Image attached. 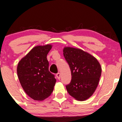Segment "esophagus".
<instances>
[{
    "label": "esophagus",
    "instance_id": "34e87169",
    "mask_svg": "<svg viewBox=\"0 0 122 122\" xmlns=\"http://www.w3.org/2000/svg\"><path fill=\"white\" fill-rule=\"evenodd\" d=\"M56 77H57V78H58V79L59 80L60 78V76H61V75H60V74L59 73H57L56 74Z\"/></svg>",
    "mask_w": 122,
    "mask_h": 122
}]
</instances>
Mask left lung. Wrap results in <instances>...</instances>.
Listing matches in <instances>:
<instances>
[{
	"label": "left lung",
	"mask_w": 122,
	"mask_h": 122,
	"mask_svg": "<svg viewBox=\"0 0 122 122\" xmlns=\"http://www.w3.org/2000/svg\"><path fill=\"white\" fill-rule=\"evenodd\" d=\"M63 52L71 74V82L66 86L68 92L78 101L87 100L94 94L100 81L102 73L100 63L82 49L66 47Z\"/></svg>",
	"instance_id": "8db88e82"
}]
</instances>
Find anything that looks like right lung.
Returning a JSON list of instances; mask_svg holds the SVG:
<instances>
[{"label":"right lung","mask_w":122,"mask_h":122,"mask_svg":"<svg viewBox=\"0 0 122 122\" xmlns=\"http://www.w3.org/2000/svg\"><path fill=\"white\" fill-rule=\"evenodd\" d=\"M51 45L34 47L18 63L17 74L25 92L30 98L42 101L51 95L56 80L49 71L47 55Z\"/></svg>","instance_id":"1"}]
</instances>
